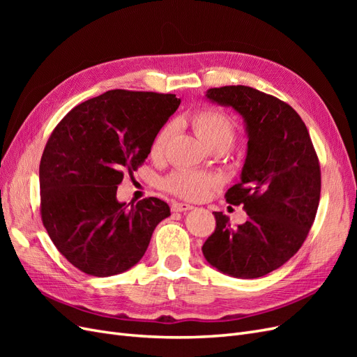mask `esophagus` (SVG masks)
Here are the masks:
<instances>
[{"label":"esophagus","instance_id":"obj_1","mask_svg":"<svg viewBox=\"0 0 357 357\" xmlns=\"http://www.w3.org/2000/svg\"><path fill=\"white\" fill-rule=\"evenodd\" d=\"M193 207L190 204H186V202H174L171 205V210L174 213H183V211H189L192 210Z\"/></svg>","mask_w":357,"mask_h":357}]
</instances>
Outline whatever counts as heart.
I'll list each match as a JSON object with an SVG mask.
<instances>
[{"label":"heart","mask_w":357,"mask_h":357,"mask_svg":"<svg viewBox=\"0 0 357 357\" xmlns=\"http://www.w3.org/2000/svg\"><path fill=\"white\" fill-rule=\"evenodd\" d=\"M190 125L193 131L208 147H226L228 149L235 139L236 126L229 114L218 109H201L190 116ZM171 134V126L165 125L153 138L150 146V153L153 158L162 156ZM218 186V178L208 172L193 169H177L165 178L164 188L172 195L199 201L208 195V192Z\"/></svg>","instance_id":"b5f03b06"}]
</instances>
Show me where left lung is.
<instances>
[{
	"label": "left lung",
	"mask_w": 357,
	"mask_h": 357,
	"mask_svg": "<svg viewBox=\"0 0 357 357\" xmlns=\"http://www.w3.org/2000/svg\"><path fill=\"white\" fill-rule=\"evenodd\" d=\"M208 100L231 105L247 126V158L241 181L225 193L243 205L247 222L232 228L214 211L215 231L202 245L219 271L257 278L284 265L304 244L316 219L321 174L305 123L291 107L248 86L207 91Z\"/></svg>",
	"instance_id": "left-lung-1"
}]
</instances>
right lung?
Here are the masks:
<instances>
[{
  "label": "right lung",
  "instance_id": "add662e5",
  "mask_svg": "<svg viewBox=\"0 0 357 357\" xmlns=\"http://www.w3.org/2000/svg\"><path fill=\"white\" fill-rule=\"evenodd\" d=\"M178 105L174 93L114 89L75 105L52 131L40 162V214L58 252L82 273H125L171 215L162 199L128 207L116 192Z\"/></svg>",
  "mask_w": 357,
  "mask_h": 357
}]
</instances>
